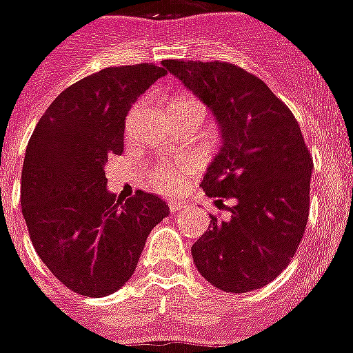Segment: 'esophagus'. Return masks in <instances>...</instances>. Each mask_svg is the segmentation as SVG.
I'll return each mask as SVG.
<instances>
[{
    "label": "esophagus",
    "instance_id": "obj_1",
    "mask_svg": "<svg viewBox=\"0 0 353 353\" xmlns=\"http://www.w3.org/2000/svg\"><path fill=\"white\" fill-rule=\"evenodd\" d=\"M168 208H170V212H179V210H183V208H186V203L170 201L168 203Z\"/></svg>",
    "mask_w": 353,
    "mask_h": 353
}]
</instances>
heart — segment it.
<instances>
[{"instance_id": "obj_1", "label": "heart", "mask_w": 353, "mask_h": 353, "mask_svg": "<svg viewBox=\"0 0 353 353\" xmlns=\"http://www.w3.org/2000/svg\"><path fill=\"white\" fill-rule=\"evenodd\" d=\"M172 108H199L205 112V108L192 97H179L176 101L172 103ZM183 177V168L181 167H172V165H156L148 170V179H150L152 186L161 192H172L176 190Z\"/></svg>"}]
</instances>
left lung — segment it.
Masks as SVG:
<instances>
[{
  "instance_id": "obj_1",
  "label": "left lung",
  "mask_w": 353,
  "mask_h": 353,
  "mask_svg": "<svg viewBox=\"0 0 353 353\" xmlns=\"http://www.w3.org/2000/svg\"><path fill=\"white\" fill-rule=\"evenodd\" d=\"M216 116L221 150L203 177L210 197H228L230 219L210 216L192 259L210 285L245 294L285 270L305 234L314 161L299 123L270 88L225 61L165 59Z\"/></svg>"
}]
</instances>
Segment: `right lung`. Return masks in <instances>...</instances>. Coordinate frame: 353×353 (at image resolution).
Listing matches in <instances>:
<instances>
[{
  "instance_id": "right-lung-1",
  "label": "right lung",
  "mask_w": 353,
  "mask_h": 353,
  "mask_svg": "<svg viewBox=\"0 0 353 353\" xmlns=\"http://www.w3.org/2000/svg\"><path fill=\"white\" fill-rule=\"evenodd\" d=\"M154 63L108 67L65 88L43 114L25 152L21 210L39 259L87 297L132 277L154 226L170 214L161 197L107 190L105 165L123 152L125 119L152 83Z\"/></svg>"
}]
</instances>
